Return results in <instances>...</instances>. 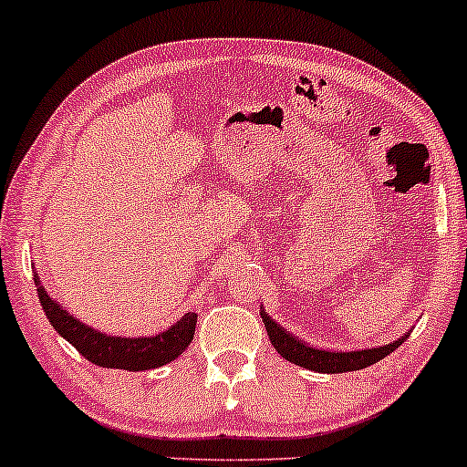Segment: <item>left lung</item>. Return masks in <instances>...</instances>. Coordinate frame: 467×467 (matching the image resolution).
I'll return each instance as SVG.
<instances>
[{"label":"left lung","instance_id":"8db88e82","mask_svg":"<svg viewBox=\"0 0 467 467\" xmlns=\"http://www.w3.org/2000/svg\"><path fill=\"white\" fill-rule=\"evenodd\" d=\"M261 318H264L265 331L270 336V342L275 345V349L281 353V358H285L287 362L298 364V367L309 368L316 373H347V371H360V368L371 367V364L379 362L382 358H387L389 353H393L401 342L409 337V334L400 336L398 340L389 342V345L373 347V349H360V351H327L318 349V347L307 345V342L298 340L296 336L287 334L281 325H276L275 320L267 316V312L261 309Z\"/></svg>","mask_w":467,"mask_h":467}]
</instances>
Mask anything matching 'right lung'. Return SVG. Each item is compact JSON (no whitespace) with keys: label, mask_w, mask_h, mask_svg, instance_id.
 Here are the masks:
<instances>
[{"label":"right lung","mask_w":467,"mask_h":467,"mask_svg":"<svg viewBox=\"0 0 467 467\" xmlns=\"http://www.w3.org/2000/svg\"><path fill=\"white\" fill-rule=\"evenodd\" d=\"M35 285L41 307H44L57 334H61V337H66L80 356L88 358L92 364H99V367L125 368V371H149V368L164 367V364L178 360L186 351V347L191 345L192 334H195L197 314L189 312L160 334L138 337L107 336L105 331L94 329V327L80 323L78 318L67 314V309L46 292L36 275Z\"/></svg>","instance_id":"obj_1"}]
</instances>
